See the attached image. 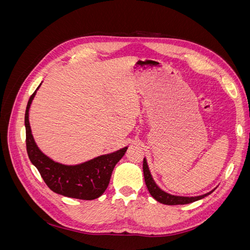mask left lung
Returning a JSON list of instances; mask_svg holds the SVG:
<instances>
[{
  "mask_svg": "<svg viewBox=\"0 0 250 250\" xmlns=\"http://www.w3.org/2000/svg\"><path fill=\"white\" fill-rule=\"evenodd\" d=\"M143 171H144V178H145V183L148 188V191L151 194L152 197L157 200L158 202L164 203V204H168V206H177V204H188L194 201H197L199 199H202L206 197V196L209 195L210 193H213V191H210L207 194H203L200 196H195V197H185V196H175V195H171L166 193L163 191L162 188H160L155 181L152 178V175L149 171L148 165L146 158H144L143 161Z\"/></svg>",
  "mask_w": 250,
  "mask_h": 250,
  "instance_id": "obj_1",
  "label": "left lung"
}]
</instances>
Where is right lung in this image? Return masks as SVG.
<instances>
[{"instance_id":"obj_1","label":"right lung","mask_w":250,"mask_h":250,"mask_svg":"<svg viewBox=\"0 0 250 250\" xmlns=\"http://www.w3.org/2000/svg\"><path fill=\"white\" fill-rule=\"evenodd\" d=\"M36 90L30 97L25 113L26 146L30 161L53 192L82 200L100 197L108 187L112 170L125 154L127 147L74 166L62 165L51 160L37 147L29 123V108Z\"/></svg>"}]
</instances>
